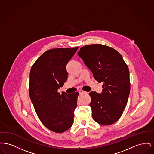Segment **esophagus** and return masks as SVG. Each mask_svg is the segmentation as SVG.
Wrapping results in <instances>:
<instances>
[{
    "label": "esophagus",
    "mask_w": 154,
    "mask_h": 154,
    "mask_svg": "<svg viewBox=\"0 0 154 154\" xmlns=\"http://www.w3.org/2000/svg\"><path fill=\"white\" fill-rule=\"evenodd\" d=\"M79 94H85V93H87L85 91H83V90H79Z\"/></svg>",
    "instance_id": "esophagus-1"
}]
</instances>
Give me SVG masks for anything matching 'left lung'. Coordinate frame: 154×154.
I'll list each match as a JSON object with an SVG mask.
<instances>
[{
  "instance_id": "8db88e82",
  "label": "left lung",
  "mask_w": 154,
  "mask_h": 154,
  "mask_svg": "<svg viewBox=\"0 0 154 154\" xmlns=\"http://www.w3.org/2000/svg\"><path fill=\"white\" fill-rule=\"evenodd\" d=\"M78 55L96 80L103 82L101 94H89L92 117L99 124H114L121 117L129 95L128 67L117 51L102 44L85 45Z\"/></svg>"
}]
</instances>
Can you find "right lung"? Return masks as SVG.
<instances>
[{
  "instance_id": "add662e5",
  "label": "right lung",
  "mask_w": 154,
  "mask_h": 154,
  "mask_svg": "<svg viewBox=\"0 0 154 154\" xmlns=\"http://www.w3.org/2000/svg\"><path fill=\"white\" fill-rule=\"evenodd\" d=\"M78 48L49 50L37 59L30 69V100L41 122L52 132H65L73 124L79 93L60 95L58 89L67 79L66 65Z\"/></svg>"
}]
</instances>
